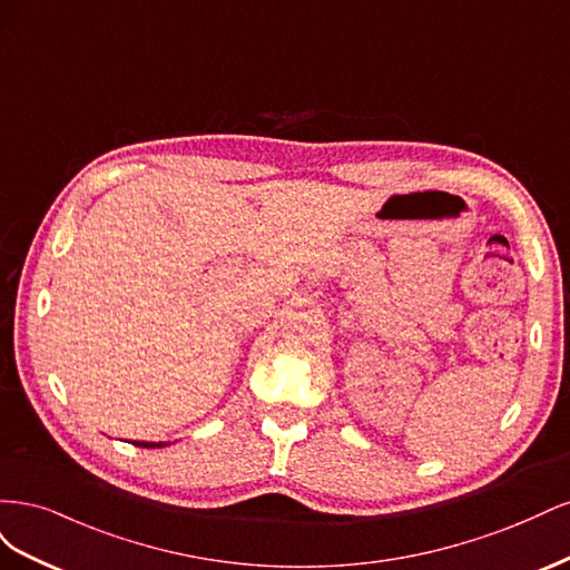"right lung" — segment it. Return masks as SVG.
<instances>
[{
	"label": "right lung",
	"mask_w": 570,
	"mask_h": 570,
	"mask_svg": "<svg viewBox=\"0 0 570 570\" xmlns=\"http://www.w3.org/2000/svg\"><path fill=\"white\" fill-rule=\"evenodd\" d=\"M137 446H145V450H157V446H166V442H135Z\"/></svg>",
	"instance_id": "obj_1"
}]
</instances>
